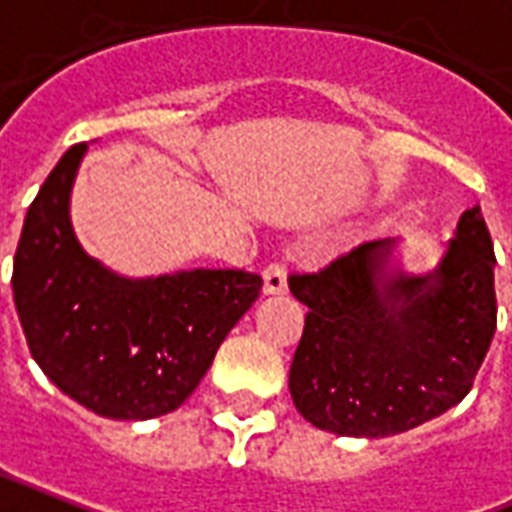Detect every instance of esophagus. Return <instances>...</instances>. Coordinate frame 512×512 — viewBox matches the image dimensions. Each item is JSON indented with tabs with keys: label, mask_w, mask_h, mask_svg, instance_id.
Instances as JSON below:
<instances>
[{
	"label": "esophagus",
	"mask_w": 512,
	"mask_h": 512,
	"mask_svg": "<svg viewBox=\"0 0 512 512\" xmlns=\"http://www.w3.org/2000/svg\"><path fill=\"white\" fill-rule=\"evenodd\" d=\"M265 295H284L287 292V268L282 263H271L263 271Z\"/></svg>",
	"instance_id": "esophagus-1"
}]
</instances>
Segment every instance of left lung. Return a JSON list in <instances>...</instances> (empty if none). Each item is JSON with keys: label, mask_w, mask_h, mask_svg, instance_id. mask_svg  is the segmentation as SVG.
I'll use <instances>...</instances> for the list:
<instances>
[{"label": "left lung", "mask_w": 512, "mask_h": 512, "mask_svg": "<svg viewBox=\"0 0 512 512\" xmlns=\"http://www.w3.org/2000/svg\"><path fill=\"white\" fill-rule=\"evenodd\" d=\"M395 247L368 241L322 271L290 276L292 295L308 306L290 395L314 427L386 438L473 389L497 330V257L481 206L459 217L435 271H400Z\"/></svg>", "instance_id": "obj_1"}]
</instances>
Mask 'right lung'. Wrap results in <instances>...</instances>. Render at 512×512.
Masks as SVG:
<instances>
[{"label": "right lung", "instance_id": "add662e5", "mask_svg": "<svg viewBox=\"0 0 512 512\" xmlns=\"http://www.w3.org/2000/svg\"><path fill=\"white\" fill-rule=\"evenodd\" d=\"M85 150L64 152L26 212L15 308L31 357L64 395L107 419H155L193 395L263 279L233 268L126 279L85 255L69 220Z\"/></svg>", "mask_w": 512, "mask_h": 512}]
</instances>
